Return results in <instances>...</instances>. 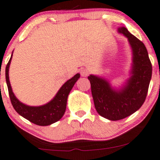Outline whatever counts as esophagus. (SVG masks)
I'll return each instance as SVG.
<instances>
[{
	"label": "esophagus",
	"instance_id": "obj_1",
	"mask_svg": "<svg viewBox=\"0 0 160 160\" xmlns=\"http://www.w3.org/2000/svg\"><path fill=\"white\" fill-rule=\"evenodd\" d=\"M89 71L87 69H86V68H83V69H82L81 71H80V75H81L82 77H87L89 75Z\"/></svg>",
	"mask_w": 160,
	"mask_h": 160
}]
</instances>
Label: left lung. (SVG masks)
Wrapping results in <instances>:
<instances>
[{"label": "left lung", "mask_w": 160, "mask_h": 160, "mask_svg": "<svg viewBox=\"0 0 160 160\" xmlns=\"http://www.w3.org/2000/svg\"><path fill=\"white\" fill-rule=\"evenodd\" d=\"M118 32L128 38L133 51L132 75L125 87L116 91L104 79L88 77L96 111L111 121L121 120L139 109L147 97L152 77V64L144 44L126 28H119Z\"/></svg>", "instance_id": "left-lung-1"}]
</instances>
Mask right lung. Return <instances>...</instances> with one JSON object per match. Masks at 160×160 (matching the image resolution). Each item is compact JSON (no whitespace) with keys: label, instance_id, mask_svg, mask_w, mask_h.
I'll return each mask as SVG.
<instances>
[{"label":"right lung","instance_id":"obj_1","mask_svg":"<svg viewBox=\"0 0 160 160\" xmlns=\"http://www.w3.org/2000/svg\"><path fill=\"white\" fill-rule=\"evenodd\" d=\"M11 58L12 56L6 66L5 75H6V81L8 88L9 96H10L12 106L16 110V112L20 114L21 116L29 120L30 122L40 126L50 125V124L60 120L65 112L68 95L77 80L80 78V74L77 73L74 77L68 80L59 89L54 99L48 103L38 107L28 106L26 105H24L23 103L20 102L16 98L13 91H12L11 87H10L8 72Z\"/></svg>","mask_w":160,"mask_h":160}]
</instances>
